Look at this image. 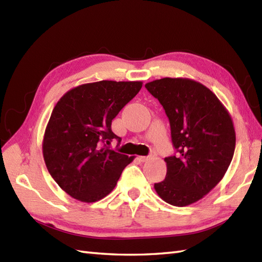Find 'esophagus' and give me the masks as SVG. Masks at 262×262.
Listing matches in <instances>:
<instances>
[{
    "mask_svg": "<svg viewBox=\"0 0 262 262\" xmlns=\"http://www.w3.org/2000/svg\"><path fill=\"white\" fill-rule=\"evenodd\" d=\"M138 159H140L142 162H145V161H147L149 159V157H138Z\"/></svg>",
    "mask_w": 262,
    "mask_h": 262,
    "instance_id": "obj_1",
    "label": "esophagus"
}]
</instances>
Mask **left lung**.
Wrapping results in <instances>:
<instances>
[{
  "label": "left lung",
  "instance_id": "obj_1",
  "mask_svg": "<svg viewBox=\"0 0 262 262\" xmlns=\"http://www.w3.org/2000/svg\"><path fill=\"white\" fill-rule=\"evenodd\" d=\"M162 104L177 154L165 158L166 176L154 183L165 203L182 207L198 202L219 183L235 149L229 111L208 88L190 79L164 77L145 84Z\"/></svg>",
  "mask_w": 262,
  "mask_h": 262
}]
</instances>
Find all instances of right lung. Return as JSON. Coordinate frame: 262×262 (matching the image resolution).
Instances as JSON below:
<instances>
[{
	"label": "right lung",
	"mask_w": 262,
	"mask_h": 262,
	"mask_svg": "<svg viewBox=\"0 0 262 262\" xmlns=\"http://www.w3.org/2000/svg\"><path fill=\"white\" fill-rule=\"evenodd\" d=\"M143 83L99 81L72 89L55 105L42 154L53 179L71 197L94 203L114 190L134 157L109 149L121 138L111 121L140 92Z\"/></svg>",
	"instance_id": "right-lung-1"
}]
</instances>
